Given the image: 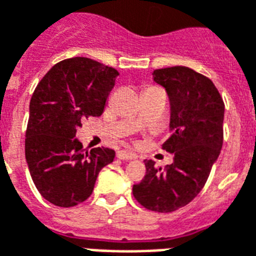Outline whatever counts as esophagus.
I'll use <instances>...</instances> for the list:
<instances>
[{"label":"esophagus","mask_w":256,"mask_h":256,"mask_svg":"<svg viewBox=\"0 0 256 256\" xmlns=\"http://www.w3.org/2000/svg\"><path fill=\"white\" fill-rule=\"evenodd\" d=\"M116 157L120 160H134V158H137V154L133 152H128V150H119L116 153Z\"/></svg>","instance_id":"1"}]
</instances>
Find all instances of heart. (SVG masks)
<instances>
[{
	"instance_id": "b5f03b06",
	"label": "heart",
	"mask_w": 256,
	"mask_h": 256,
	"mask_svg": "<svg viewBox=\"0 0 256 256\" xmlns=\"http://www.w3.org/2000/svg\"><path fill=\"white\" fill-rule=\"evenodd\" d=\"M136 123H138V122H136Z\"/></svg>"
}]
</instances>
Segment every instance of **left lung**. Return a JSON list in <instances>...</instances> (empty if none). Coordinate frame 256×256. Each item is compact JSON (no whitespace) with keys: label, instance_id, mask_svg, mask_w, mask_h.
<instances>
[{"label":"left lung","instance_id":"1","mask_svg":"<svg viewBox=\"0 0 256 256\" xmlns=\"http://www.w3.org/2000/svg\"><path fill=\"white\" fill-rule=\"evenodd\" d=\"M152 74L170 99V136L162 149L174 153V162L162 168L145 160L146 174L133 186V196L146 209L170 213L190 204L205 186L222 148L225 107L212 80L190 68Z\"/></svg>","mask_w":256,"mask_h":256}]
</instances>
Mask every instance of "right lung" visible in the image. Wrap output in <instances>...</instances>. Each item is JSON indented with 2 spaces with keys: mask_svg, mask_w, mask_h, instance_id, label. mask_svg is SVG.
Masks as SVG:
<instances>
[{
  "mask_svg": "<svg viewBox=\"0 0 256 256\" xmlns=\"http://www.w3.org/2000/svg\"><path fill=\"white\" fill-rule=\"evenodd\" d=\"M119 73L90 58L74 56L51 68L30 103L26 160L38 191L50 204L72 208L88 200L100 170L115 152H85L76 138L90 116H100Z\"/></svg>",
  "mask_w": 256,
  "mask_h": 256,
  "instance_id": "add662e5",
  "label": "right lung"
}]
</instances>
